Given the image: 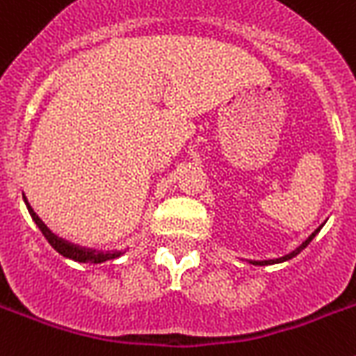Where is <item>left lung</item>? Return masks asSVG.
Returning <instances> with one entry per match:
<instances>
[{"label": "left lung", "instance_id": "left-lung-1", "mask_svg": "<svg viewBox=\"0 0 356 356\" xmlns=\"http://www.w3.org/2000/svg\"><path fill=\"white\" fill-rule=\"evenodd\" d=\"M320 232V228H316V230H314L313 234H311V236H309L307 239H305V241H303L302 245H300L298 248H296V250H294V252H291V254H287V256H283V258H278V259H267V261H252L254 265H270V263H282V261H287V259H291V258H294V256H296V254H300L303 250V248L307 247L309 243H311V241H313V238L314 236H316V234Z\"/></svg>", "mask_w": 356, "mask_h": 356}]
</instances>
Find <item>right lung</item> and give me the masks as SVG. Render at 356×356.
<instances>
[{
    "label": "right lung",
    "mask_w": 356,
    "mask_h": 356,
    "mask_svg": "<svg viewBox=\"0 0 356 356\" xmlns=\"http://www.w3.org/2000/svg\"><path fill=\"white\" fill-rule=\"evenodd\" d=\"M29 213L33 216L34 223L38 225V228L42 230V234L45 236V239H47L49 243H51V247L56 250V252H60L63 256V258H69V259H74V261H80V263H86V261H91V263H102V261H108V259H115L118 258L122 252H97V250H91V248H82L78 247V245H73L69 243V241H65V239L58 238V236H54L51 230H49L45 225H43V221L40 218H38L36 213L33 212V208L29 207Z\"/></svg>",
    "instance_id": "right-lung-1"
}]
</instances>
